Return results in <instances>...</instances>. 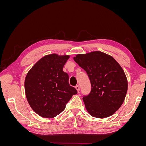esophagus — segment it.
<instances>
[{
    "label": "esophagus",
    "instance_id": "obj_1",
    "mask_svg": "<svg viewBox=\"0 0 146 146\" xmlns=\"http://www.w3.org/2000/svg\"><path fill=\"white\" fill-rule=\"evenodd\" d=\"M76 89L77 90V92H79V91H80V86H79V85H77V86H76Z\"/></svg>",
    "mask_w": 146,
    "mask_h": 146
}]
</instances>
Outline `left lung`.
<instances>
[{
  "label": "left lung",
  "instance_id": "1",
  "mask_svg": "<svg viewBox=\"0 0 146 146\" xmlns=\"http://www.w3.org/2000/svg\"><path fill=\"white\" fill-rule=\"evenodd\" d=\"M74 60L86 72L91 84L89 95L83 100L87 111L103 119L121 107L128 89L124 71L113 56L100 51L77 54Z\"/></svg>",
  "mask_w": 146,
  "mask_h": 146
}]
</instances>
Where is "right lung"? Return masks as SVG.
<instances>
[{"label":"right lung","mask_w":146,"mask_h":146,"mask_svg":"<svg viewBox=\"0 0 146 146\" xmlns=\"http://www.w3.org/2000/svg\"><path fill=\"white\" fill-rule=\"evenodd\" d=\"M69 57L56 54L46 55L34 64L25 77L26 98L33 111L42 117L58 115L77 93L76 88L69 85L68 74L63 70Z\"/></svg>","instance_id":"add662e5"}]
</instances>
